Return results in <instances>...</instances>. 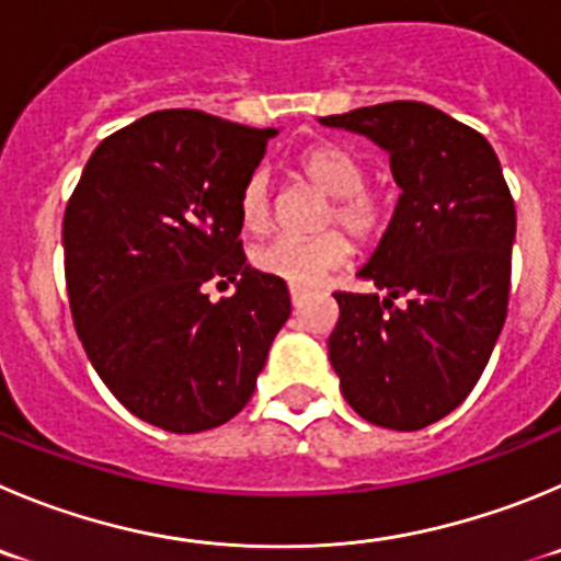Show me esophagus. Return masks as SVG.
<instances>
[{"mask_svg":"<svg viewBox=\"0 0 561 561\" xmlns=\"http://www.w3.org/2000/svg\"><path fill=\"white\" fill-rule=\"evenodd\" d=\"M305 298H307L305 287H296V285L290 287V301H293V307H301V305H305Z\"/></svg>","mask_w":561,"mask_h":561,"instance_id":"esophagus-1","label":"esophagus"}]
</instances>
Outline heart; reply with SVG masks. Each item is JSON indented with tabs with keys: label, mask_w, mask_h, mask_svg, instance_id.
Wrapping results in <instances>:
<instances>
[{
	"label": "heart",
	"mask_w": 561,
	"mask_h": 561,
	"mask_svg": "<svg viewBox=\"0 0 561 561\" xmlns=\"http://www.w3.org/2000/svg\"><path fill=\"white\" fill-rule=\"evenodd\" d=\"M298 169L312 185L332 196L327 221H337L357 240H370L381 232L387 204L379 193L365 187L368 171L352 149L332 144V140H318L298 151ZM238 216L249 232H268L274 204H271V180L263 169L245 176L238 196ZM348 254H352V245L345 234L337 229H327L312 238L279 234L254 251V265L263 274L285 279L287 285L310 287L323 274L340 268Z\"/></svg>",
	"instance_id": "1"
}]
</instances>
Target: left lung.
I'll return each mask as SVG.
<instances>
[{"label": "left lung", "mask_w": 561, "mask_h": 561, "mask_svg": "<svg viewBox=\"0 0 561 561\" xmlns=\"http://www.w3.org/2000/svg\"><path fill=\"white\" fill-rule=\"evenodd\" d=\"M321 124L379 144L401 187L357 274L387 296L334 293L329 359L359 417L417 432L457 410L490 363L510 305L515 202L484 135L432 104L385 102Z\"/></svg>", "instance_id": "obj_1"}]
</instances>
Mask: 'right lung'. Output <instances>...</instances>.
I'll return each instance as SVG.
<instances>
[{
    "label": "right lung",
    "mask_w": 561,
    "mask_h": 561,
    "mask_svg": "<svg viewBox=\"0 0 561 561\" xmlns=\"http://www.w3.org/2000/svg\"><path fill=\"white\" fill-rule=\"evenodd\" d=\"M276 129L157 110L96 146L62 218L71 318L104 385L140 421L216 428L249 404L285 279L254 271L238 196ZM209 280L236 293L213 306Z\"/></svg>",
    "instance_id": "add662e5"
}]
</instances>
